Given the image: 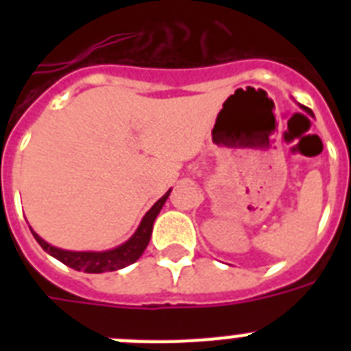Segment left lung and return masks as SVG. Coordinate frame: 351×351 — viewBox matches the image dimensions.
Instances as JSON below:
<instances>
[{
	"label": "left lung",
	"instance_id": "8db88e82",
	"mask_svg": "<svg viewBox=\"0 0 351 351\" xmlns=\"http://www.w3.org/2000/svg\"><path fill=\"white\" fill-rule=\"evenodd\" d=\"M302 109H304V111H306V112H308V114H311V117H313V112H311V111H310V109H308V107H302Z\"/></svg>",
	"mask_w": 351,
	"mask_h": 351
}]
</instances>
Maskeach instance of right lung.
<instances>
[{"mask_svg": "<svg viewBox=\"0 0 351 351\" xmlns=\"http://www.w3.org/2000/svg\"><path fill=\"white\" fill-rule=\"evenodd\" d=\"M169 193H165L164 197L154 202V206L149 209L147 213L143 215L142 222L138 226V230L134 231L131 239L125 240L123 244L112 247V250L107 251H69L62 250V247H56V245H51L49 242L41 239L40 234L36 233L34 230L32 234L34 239L38 240V244L43 247V250L49 253L51 256L58 258L60 262H63L65 266L73 267L76 271L84 273H106V271H117L121 267L129 266L132 262H136L142 253L145 251L149 244V239H151V233H153V224L156 217H158L160 209L164 208L165 200L169 198Z\"/></svg>", "mask_w": 351, "mask_h": 351, "instance_id": "right-lung-1", "label": "right lung"}]
</instances>
